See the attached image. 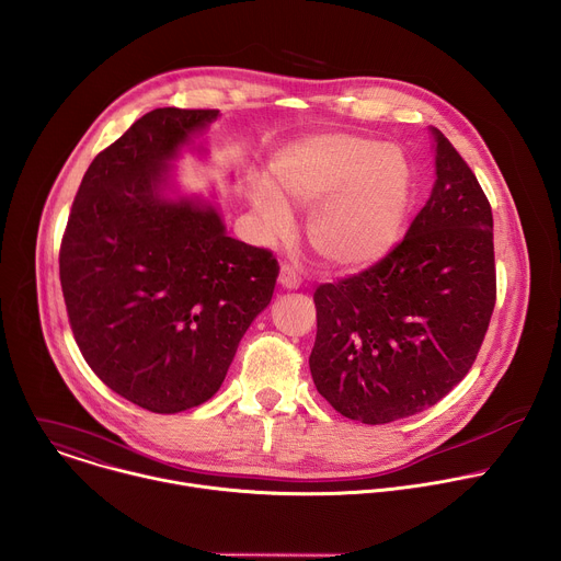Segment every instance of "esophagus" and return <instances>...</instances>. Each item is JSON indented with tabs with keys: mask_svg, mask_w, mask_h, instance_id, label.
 I'll use <instances>...</instances> for the list:
<instances>
[{
	"mask_svg": "<svg viewBox=\"0 0 561 561\" xmlns=\"http://www.w3.org/2000/svg\"><path fill=\"white\" fill-rule=\"evenodd\" d=\"M278 285L283 289H298L302 285V278H300V274L291 265H283L280 274H278Z\"/></svg>",
	"mask_w": 561,
	"mask_h": 561,
	"instance_id": "obj_1",
	"label": "esophagus"
}]
</instances>
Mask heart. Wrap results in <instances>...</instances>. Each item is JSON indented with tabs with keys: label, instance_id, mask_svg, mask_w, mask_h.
<instances>
[{
	"label": "heart",
	"instance_id": "heart-1",
	"mask_svg": "<svg viewBox=\"0 0 561 561\" xmlns=\"http://www.w3.org/2000/svg\"><path fill=\"white\" fill-rule=\"evenodd\" d=\"M274 192L252 187L254 207L272 234L289 228L285 205L316 207L307 241L335 270H363L396 245L409 207L411 174L404 157L358 135H320L278 157Z\"/></svg>",
	"mask_w": 561,
	"mask_h": 561
}]
</instances>
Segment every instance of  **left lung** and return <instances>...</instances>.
I'll return each mask as SVG.
<instances>
[{
	"label": "left lung",
	"mask_w": 561,
	"mask_h": 561,
	"mask_svg": "<svg viewBox=\"0 0 561 561\" xmlns=\"http://www.w3.org/2000/svg\"><path fill=\"white\" fill-rule=\"evenodd\" d=\"M435 185L400 243L313 291L318 393L345 417L387 424L449 393L473 367L495 307L493 211L439 130Z\"/></svg>",
	"instance_id": "1"
}]
</instances>
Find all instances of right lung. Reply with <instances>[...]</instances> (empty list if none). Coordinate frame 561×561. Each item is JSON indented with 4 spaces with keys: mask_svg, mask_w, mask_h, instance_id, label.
<instances>
[{
    "mask_svg": "<svg viewBox=\"0 0 561 561\" xmlns=\"http://www.w3.org/2000/svg\"><path fill=\"white\" fill-rule=\"evenodd\" d=\"M218 110L157 107L85 170L59 250L77 347L99 380L152 413L209 400L270 305L278 261L218 214L165 201V163Z\"/></svg>",
    "mask_w": 561,
    "mask_h": 561,
    "instance_id": "obj_1",
    "label": "right lung"
}]
</instances>
